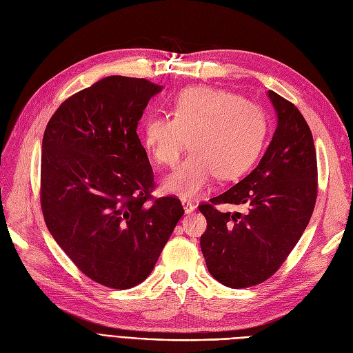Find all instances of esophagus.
<instances>
[{
	"label": "esophagus",
	"mask_w": 353,
	"mask_h": 353,
	"mask_svg": "<svg viewBox=\"0 0 353 353\" xmlns=\"http://www.w3.org/2000/svg\"><path fill=\"white\" fill-rule=\"evenodd\" d=\"M182 207H184V210H185V213H187V214H191L192 211L195 210V205H194L192 203L187 201V200H182Z\"/></svg>",
	"instance_id": "obj_1"
}]
</instances>
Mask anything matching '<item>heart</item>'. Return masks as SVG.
I'll use <instances>...</instances> for the list:
<instances>
[{
  "label": "heart",
  "mask_w": 353,
  "mask_h": 353,
  "mask_svg": "<svg viewBox=\"0 0 353 353\" xmlns=\"http://www.w3.org/2000/svg\"><path fill=\"white\" fill-rule=\"evenodd\" d=\"M171 116H150L143 124V145L161 165L172 166L190 142L188 158L169 174L165 191L192 199L216 175L233 181L246 175L265 148L266 111L236 92L214 87L182 90Z\"/></svg>",
  "instance_id": "heart-1"
}]
</instances>
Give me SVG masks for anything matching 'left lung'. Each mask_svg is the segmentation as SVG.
Returning a JSON list of instances; mask_svg holds the SVG:
<instances>
[{
	"instance_id": "8db88e82",
	"label": "left lung",
	"mask_w": 353,
	"mask_h": 353,
	"mask_svg": "<svg viewBox=\"0 0 353 353\" xmlns=\"http://www.w3.org/2000/svg\"><path fill=\"white\" fill-rule=\"evenodd\" d=\"M278 124L263 158L230 190L199 205L207 220L201 250L208 272L230 288L272 276L300 241L317 199V159L303 114L268 91ZM217 203L245 205V215L221 214Z\"/></svg>"
}]
</instances>
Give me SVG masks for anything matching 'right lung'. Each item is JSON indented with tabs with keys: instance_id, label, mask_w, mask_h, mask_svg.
Masks as SVG:
<instances>
[{
	"instance_id": "1",
	"label": "right lung",
	"mask_w": 353,
	"mask_h": 353,
	"mask_svg": "<svg viewBox=\"0 0 353 353\" xmlns=\"http://www.w3.org/2000/svg\"><path fill=\"white\" fill-rule=\"evenodd\" d=\"M161 85L107 77L65 100L41 143L40 204L48 229L95 283L129 290L145 281L184 208L153 199V171L136 133Z\"/></svg>"
}]
</instances>
